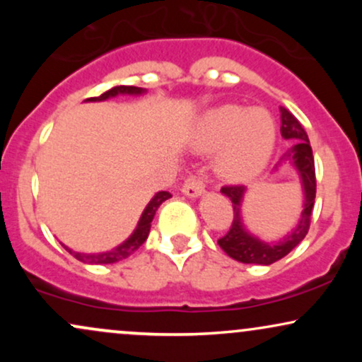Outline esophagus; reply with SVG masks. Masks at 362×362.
<instances>
[{"instance_id":"obj_1","label":"esophagus","mask_w":362,"mask_h":362,"mask_svg":"<svg viewBox=\"0 0 362 362\" xmlns=\"http://www.w3.org/2000/svg\"><path fill=\"white\" fill-rule=\"evenodd\" d=\"M182 192H184L187 197H192V199L201 197L202 194H206V178L190 175L185 180L184 187H182Z\"/></svg>"}]
</instances>
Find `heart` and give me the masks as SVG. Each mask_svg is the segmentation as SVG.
Here are the masks:
<instances>
[{"label":"heart","mask_w":362,"mask_h":362,"mask_svg":"<svg viewBox=\"0 0 362 362\" xmlns=\"http://www.w3.org/2000/svg\"><path fill=\"white\" fill-rule=\"evenodd\" d=\"M277 127L264 109L226 103L201 115L194 131V149L214 153V167L224 180L243 184L257 178L271 163Z\"/></svg>","instance_id":"obj_1"}]
</instances>
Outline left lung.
Masks as SVG:
<instances>
[{"instance_id":"left-lung-1","label":"left lung","mask_w":362,"mask_h":362,"mask_svg":"<svg viewBox=\"0 0 362 362\" xmlns=\"http://www.w3.org/2000/svg\"><path fill=\"white\" fill-rule=\"evenodd\" d=\"M281 112V136L284 139L293 141L291 148L284 156L281 158V165L289 163L298 172L303 190V211L298 223L291 228L288 235L276 242H265L257 235L250 233L243 223L242 204L247 189L243 185L223 187L221 194L226 195L233 202V224L230 231L218 240L219 247L223 248L231 259L242 262V264H259L271 265L274 262L281 260L303 242L310 230L311 211L315 204V194H317V180H315V160L311 151L308 134L300 124V120L284 107H279Z\"/></svg>"}]
</instances>
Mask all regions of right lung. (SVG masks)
Segmentation results:
<instances>
[{
	"instance_id": "obj_1",
	"label": "right lung",
	"mask_w": 362,
	"mask_h": 362,
	"mask_svg": "<svg viewBox=\"0 0 362 362\" xmlns=\"http://www.w3.org/2000/svg\"><path fill=\"white\" fill-rule=\"evenodd\" d=\"M144 93H146V88L120 85V86H114V88L105 91V93H102L100 97L86 98V102H103V100H109V98L117 97V95H134V97H136V95H144ZM170 197H172V194L165 192V190H161V192H156L155 197H153L151 201L148 202V206L144 207V211H143V214H141L136 230L132 231L131 236H129L126 242L117 245V247L112 248V250L100 252V253H81V252L71 250V248L66 247V245H62V243L61 245L66 248V250L71 253L74 259L83 262V264L103 265V264H115V262L127 259L129 255H132V253L138 250L141 245L146 242V238L149 235V228H151V221H153V218H155L158 207L163 204V202Z\"/></svg>"
}]
</instances>
